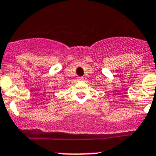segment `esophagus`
Wrapping results in <instances>:
<instances>
[{"mask_svg":"<svg viewBox=\"0 0 156 156\" xmlns=\"http://www.w3.org/2000/svg\"><path fill=\"white\" fill-rule=\"evenodd\" d=\"M78 81H82V80H83V78H82V77H78Z\"/></svg>","mask_w":156,"mask_h":156,"instance_id":"obj_1","label":"esophagus"}]
</instances>
